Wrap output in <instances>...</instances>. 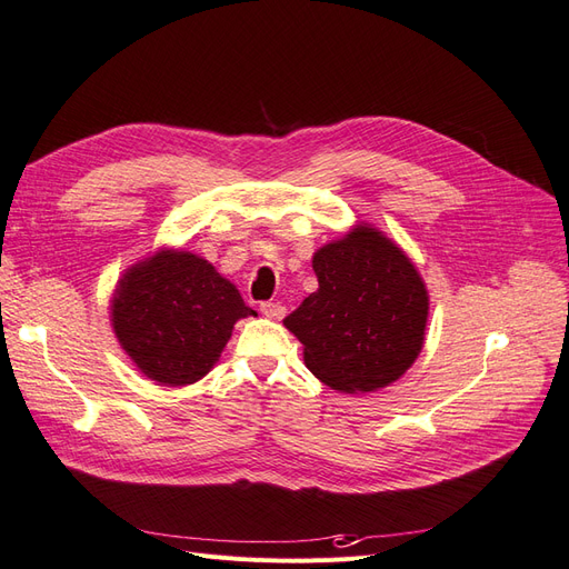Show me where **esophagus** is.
<instances>
[{"label":"esophagus","mask_w":569,"mask_h":569,"mask_svg":"<svg viewBox=\"0 0 569 569\" xmlns=\"http://www.w3.org/2000/svg\"><path fill=\"white\" fill-rule=\"evenodd\" d=\"M260 311H262V315H264L267 319L279 321V319H283V315H286V307H281L279 302H262V305H260Z\"/></svg>","instance_id":"1"}]
</instances>
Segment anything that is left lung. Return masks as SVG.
Segmentation results:
<instances>
[{"label": "left lung", "instance_id": "obj_1", "mask_svg": "<svg viewBox=\"0 0 569 569\" xmlns=\"http://www.w3.org/2000/svg\"><path fill=\"white\" fill-rule=\"evenodd\" d=\"M317 292L283 319L305 363L338 392H376L405 376L423 350L428 290L395 241L357 224L311 258Z\"/></svg>", "mask_w": 569, "mask_h": 569}]
</instances>
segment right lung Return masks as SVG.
<instances>
[{
    "mask_svg": "<svg viewBox=\"0 0 569 569\" xmlns=\"http://www.w3.org/2000/svg\"><path fill=\"white\" fill-rule=\"evenodd\" d=\"M208 260L162 248L122 273L111 323L137 369L160 385H191L222 357L238 319L254 317Z\"/></svg>",
    "mask_w": 569,
    "mask_h": 569,
    "instance_id": "obj_1",
    "label": "right lung"
}]
</instances>
